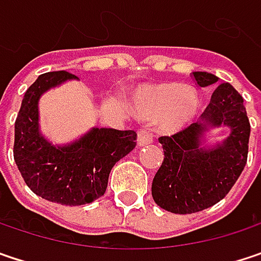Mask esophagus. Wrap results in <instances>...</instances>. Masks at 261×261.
<instances>
[{
	"mask_svg": "<svg viewBox=\"0 0 261 261\" xmlns=\"http://www.w3.org/2000/svg\"><path fill=\"white\" fill-rule=\"evenodd\" d=\"M152 140H154V134H152V131L149 130V128L140 127V128L137 130V143H139L140 146H145V145L151 143Z\"/></svg>",
	"mask_w": 261,
	"mask_h": 261,
	"instance_id": "34e87169",
	"label": "esophagus"
}]
</instances>
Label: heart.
<instances>
[{"label":"heart","instance_id":"b5f03b06","mask_svg":"<svg viewBox=\"0 0 261 261\" xmlns=\"http://www.w3.org/2000/svg\"><path fill=\"white\" fill-rule=\"evenodd\" d=\"M137 107L148 116H160V125L175 130L185 125L197 110L194 91L182 88L178 83L155 85L139 94Z\"/></svg>","mask_w":261,"mask_h":261}]
</instances>
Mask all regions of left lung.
<instances>
[{"instance_id":"1","label":"left lung","mask_w":261,"mask_h":261,"mask_svg":"<svg viewBox=\"0 0 261 261\" xmlns=\"http://www.w3.org/2000/svg\"><path fill=\"white\" fill-rule=\"evenodd\" d=\"M191 77L199 86L218 82L217 76L204 71H194ZM203 121L230 127L232 133L223 145L201 148L204 122L158 139L164 160L152 180V197L169 212L194 214L223 200L247 164L251 125L244 98L230 83L215 88Z\"/></svg>"}]
</instances>
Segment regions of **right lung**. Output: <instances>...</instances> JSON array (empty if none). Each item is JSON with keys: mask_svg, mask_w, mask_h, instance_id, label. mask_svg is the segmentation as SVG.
Segmentation results:
<instances>
[{"mask_svg": "<svg viewBox=\"0 0 261 261\" xmlns=\"http://www.w3.org/2000/svg\"><path fill=\"white\" fill-rule=\"evenodd\" d=\"M67 79L68 71L38 76L22 100L14 122V163L37 196L49 201L79 206L100 199L107 188L112 167L136 146L134 130L94 128L70 146L55 148L38 134L40 95Z\"/></svg>", "mask_w": 261, "mask_h": 261, "instance_id": "add662e5", "label": "right lung"}]
</instances>
